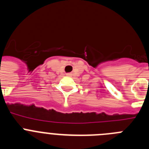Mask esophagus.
Wrapping results in <instances>:
<instances>
[{
	"mask_svg": "<svg viewBox=\"0 0 149 149\" xmlns=\"http://www.w3.org/2000/svg\"><path fill=\"white\" fill-rule=\"evenodd\" d=\"M68 75H71V74H68Z\"/></svg>",
	"mask_w": 149,
	"mask_h": 149,
	"instance_id": "1",
	"label": "esophagus"
}]
</instances>
